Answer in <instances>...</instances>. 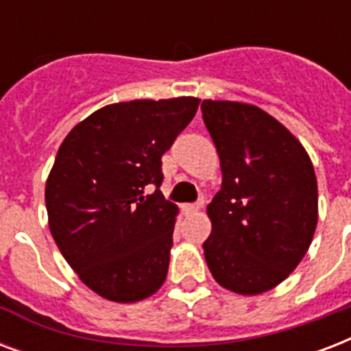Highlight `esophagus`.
Listing matches in <instances>:
<instances>
[{"instance_id": "esophagus-1", "label": "esophagus", "mask_w": 351, "mask_h": 351, "mask_svg": "<svg viewBox=\"0 0 351 351\" xmlns=\"http://www.w3.org/2000/svg\"><path fill=\"white\" fill-rule=\"evenodd\" d=\"M198 209H200V204H184V206H182V211L186 215L197 213Z\"/></svg>"}]
</instances>
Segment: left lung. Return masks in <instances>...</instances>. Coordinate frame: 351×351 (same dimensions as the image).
I'll use <instances>...</instances> for the list:
<instances>
[{
    "label": "left lung",
    "instance_id": "left-lung-1",
    "mask_svg": "<svg viewBox=\"0 0 351 351\" xmlns=\"http://www.w3.org/2000/svg\"><path fill=\"white\" fill-rule=\"evenodd\" d=\"M222 187L208 206L204 255L215 280L240 295L280 284L310 247L317 178L302 143L267 112L239 101H202Z\"/></svg>",
    "mask_w": 351,
    "mask_h": 351
}]
</instances>
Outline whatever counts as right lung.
<instances>
[{
    "label": "right lung",
    "instance_id": "right-lung-1",
    "mask_svg": "<svg viewBox=\"0 0 351 351\" xmlns=\"http://www.w3.org/2000/svg\"><path fill=\"white\" fill-rule=\"evenodd\" d=\"M200 100L112 104L80 121L47 178L52 239L82 282L104 299L138 302L167 277L178 208L165 200L162 154ZM147 185L157 187L145 195Z\"/></svg>",
    "mask_w": 351,
    "mask_h": 351
}]
</instances>
